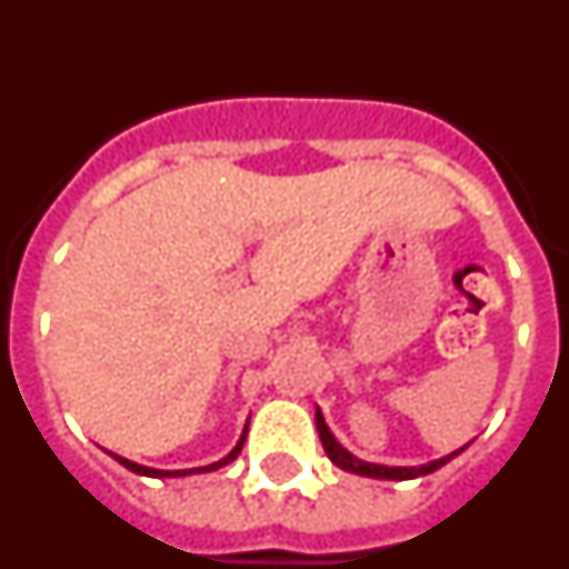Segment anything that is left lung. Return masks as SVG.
Listing matches in <instances>:
<instances>
[{"label": "left lung", "instance_id": "obj_1", "mask_svg": "<svg viewBox=\"0 0 569 569\" xmlns=\"http://www.w3.org/2000/svg\"><path fill=\"white\" fill-rule=\"evenodd\" d=\"M316 427H319V439H321V445H325V453H328V459L333 461L336 467H341V470H347V472H356V476H370V479L407 481V479H416V476H427V472L439 470L441 465H447V461L456 459V456L465 450V447H461V450H456V453L445 456V459H439V461H430V465H421V467L370 465V461H361V459H356V456L347 453L345 447L333 439V433H330V427L325 425V416H321L319 410H316Z\"/></svg>", "mask_w": 569, "mask_h": 569}]
</instances>
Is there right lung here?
I'll return each instance as SVG.
<instances>
[{"instance_id":"1","label":"right lung","mask_w":569,"mask_h":569,"mask_svg":"<svg viewBox=\"0 0 569 569\" xmlns=\"http://www.w3.org/2000/svg\"><path fill=\"white\" fill-rule=\"evenodd\" d=\"M244 439H248V427H244V433H241L239 445H236L233 450H230V453L224 456V459L213 461V465H208V467H196V470H153V467H142V465H136V461H128V459H122V456H116V453H110V456H113V459L119 461V465H124V467H128V470L139 472V476H153V479H170V476H190V472H210V470H219V467L230 465V461H233L236 456L241 453V445H244Z\"/></svg>"}]
</instances>
